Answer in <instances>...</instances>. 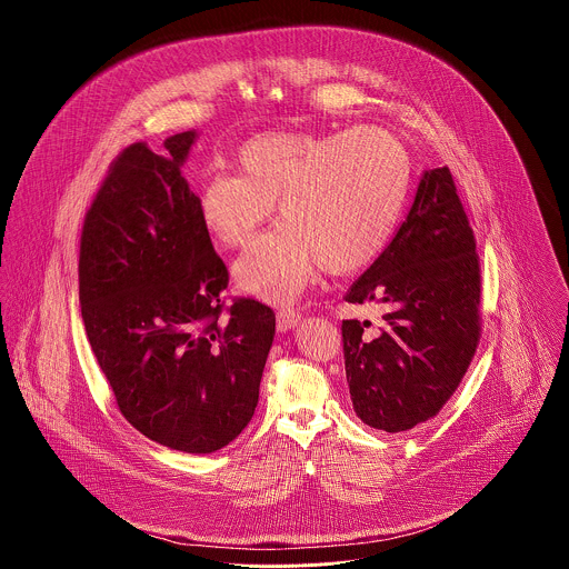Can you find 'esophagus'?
I'll return each mask as SVG.
<instances>
[{
    "mask_svg": "<svg viewBox=\"0 0 569 569\" xmlns=\"http://www.w3.org/2000/svg\"><path fill=\"white\" fill-rule=\"evenodd\" d=\"M298 322H300V313L298 311H293V309H278V313H276L278 330H289V328H293Z\"/></svg>",
    "mask_w": 569,
    "mask_h": 569,
    "instance_id": "esophagus-1",
    "label": "esophagus"
}]
</instances>
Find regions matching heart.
Listing matches in <instances>:
<instances>
[{
    "label": "heart",
    "instance_id": "1",
    "mask_svg": "<svg viewBox=\"0 0 569 569\" xmlns=\"http://www.w3.org/2000/svg\"><path fill=\"white\" fill-rule=\"evenodd\" d=\"M234 166L239 174L203 179L199 219L217 243L237 249L278 201L284 223L234 264L237 284L269 302L293 300L322 267L350 273L368 264L395 232L411 181L406 144L381 127L260 133L239 147Z\"/></svg>",
    "mask_w": 569,
    "mask_h": 569
}]
</instances>
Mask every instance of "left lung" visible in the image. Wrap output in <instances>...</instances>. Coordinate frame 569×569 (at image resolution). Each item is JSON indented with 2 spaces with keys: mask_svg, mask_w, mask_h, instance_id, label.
I'll list each match as a JSON object with an SVG mask.
<instances>
[{
  "mask_svg": "<svg viewBox=\"0 0 569 569\" xmlns=\"http://www.w3.org/2000/svg\"><path fill=\"white\" fill-rule=\"evenodd\" d=\"M480 273L449 166L427 170L397 237L343 296L379 316L341 320L350 399L366 425L407 431L453 397L482 337Z\"/></svg>",
  "mask_w": 569,
  "mask_h": 569,
  "instance_id": "1",
  "label": "left lung"
}]
</instances>
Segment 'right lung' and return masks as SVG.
<instances>
[{
  "label": "right lung",
  "instance_id": "add662e5",
  "mask_svg": "<svg viewBox=\"0 0 569 569\" xmlns=\"http://www.w3.org/2000/svg\"><path fill=\"white\" fill-rule=\"evenodd\" d=\"M194 131L109 163L82 221L84 332L120 413L186 453L230 445L253 416L276 313L223 300L230 273L181 174Z\"/></svg>",
  "mask_w": 569,
  "mask_h": 569
}]
</instances>
